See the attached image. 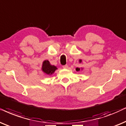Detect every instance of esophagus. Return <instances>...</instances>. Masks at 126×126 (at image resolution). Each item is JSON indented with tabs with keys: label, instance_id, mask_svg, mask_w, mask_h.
Here are the masks:
<instances>
[{
	"label": "esophagus",
	"instance_id": "1",
	"mask_svg": "<svg viewBox=\"0 0 126 126\" xmlns=\"http://www.w3.org/2000/svg\"><path fill=\"white\" fill-rule=\"evenodd\" d=\"M63 68H65V69H67V68H68V65L66 64V65H64V66H63Z\"/></svg>",
	"mask_w": 126,
	"mask_h": 126
}]
</instances>
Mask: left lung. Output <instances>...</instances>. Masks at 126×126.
<instances>
[{
    "instance_id": "1",
    "label": "left lung",
    "mask_w": 126,
    "mask_h": 126,
    "mask_svg": "<svg viewBox=\"0 0 126 126\" xmlns=\"http://www.w3.org/2000/svg\"><path fill=\"white\" fill-rule=\"evenodd\" d=\"M80 62H81V60H80ZM79 70H80V68H76V71H79Z\"/></svg>"
}]
</instances>
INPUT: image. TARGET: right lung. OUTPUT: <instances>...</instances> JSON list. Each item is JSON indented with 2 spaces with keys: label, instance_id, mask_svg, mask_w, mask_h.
Instances as JSON below:
<instances>
[{
  "label": "right lung",
  "instance_id": "obj_1",
  "mask_svg": "<svg viewBox=\"0 0 126 126\" xmlns=\"http://www.w3.org/2000/svg\"><path fill=\"white\" fill-rule=\"evenodd\" d=\"M56 69V67L50 64L48 60H45V61L43 62V66H42V70L46 74H52Z\"/></svg>",
  "mask_w": 126,
  "mask_h": 126
}]
</instances>
